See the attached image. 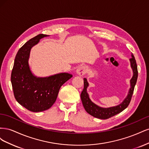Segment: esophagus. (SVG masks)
Listing matches in <instances>:
<instances>
[{
	"label": "esophagus",
	"mask_w": 149,
	"mask_h": 149,
	"mask_svg": "<svg viewBox=\"0 0 149 149\" xmlns=\"http://www.w3.org/2000/svg\"><path fill=\"white\" fill-rule=\"evenodd\" d=\"M87 71V68L85 66H79L76 70V73L79 76H83Z\"/></svg>",
	"instance_id": "esophagus-1"
}]
</instances>
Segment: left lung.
<instances>
[{
  "label": "left lung",
  "instance_id": "left-lung-1",
  "mask_svg": "<svg viewBox=\"0 0 149 149\" xmlns=\"http://www.w3.org/2000/svg\"><path fill=\"white\" fill-rule=\"evenodd\" d=\"M131 57L132 58L129 59V61L130 67L132 70L133 74L132 77L130 80V88L128 91L127 95L126 96L122 102L119 104L118 105L109 107H102L94 103L89 98V94L87 92V89L89 86L88 80L86 78H84V88L81 94V100L84 109L88 114L98 119H106L120 113L128 106L130 100H131L134 87L136 84L138 76L136 61L135 60L132 53L131 54Z\"/></svg>",
  "mask_w": 149,
  "mask_h": 149
}]
</instances>
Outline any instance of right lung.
<instances>
[{
  "label": "right lung",
  "mask_w": 149,
  "mask_h": 149,
  "mask_svg": "<svg viewBox=\"0 0 149 149\" xmlns=\"http://www.w3.org/2000/svg\"><path fill=\"white\" fill-rule=\"evenodd\" d=\"M49 35L40 34L29 40L18 51L11 74V83L17 101L30 111L38 112L50 108L61 86L73 75L60 73L46 77H38L29 65L31 49L40 40Z\"/></svg>",
  "instance_id": "right-lung-1"
}]
</instances>
